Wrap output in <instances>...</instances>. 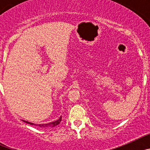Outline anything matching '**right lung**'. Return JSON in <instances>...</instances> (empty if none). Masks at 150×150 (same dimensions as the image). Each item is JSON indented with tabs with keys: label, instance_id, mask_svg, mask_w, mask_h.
<instances>
[{
	"label": "right lung",
	"instance_id": "obj_1",
	"mask_svg": "<svg viewBox=\"0 0 150 150\" xmlns=\"http://www.w3.org/2000/svg\"><path fill=\"white\" fill-rule=\"evenodd\" d=\"M61 121H62V116H61V117L59 118V120H56V121L48 123V124L36 125V124H33V123H31V122H27V121H24V122H26V123H28V124L34 125H37V126L41 127V128H47V127H55V126H56V125H59V123L61 122Z\"/></svg>",
	"mask_w": 150,
	"mask_h": 150
}]
</instances>
